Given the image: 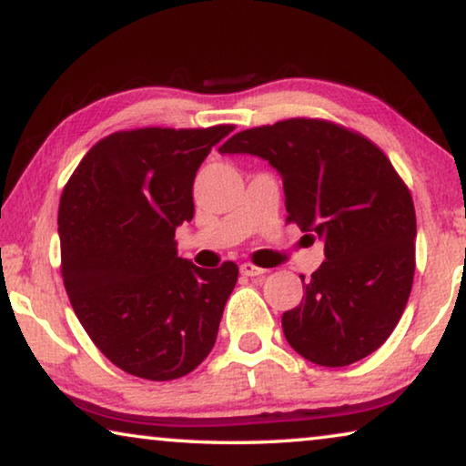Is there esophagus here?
Instances as JSON below:
<instances>
[{
	"mask_svg": "<svg viewBox=\"0 0 466 466\" xmlns=\"http://www.w3.org/2000/svg\"><path fill=\"white\" fill-rule=\"evenodd\" d=\"M239 271H241V275H246V278H262V275L267 273L265 268L256 267V265H252V262H244V265L239 267Z\"/></svg>",
	"mask_w": 466,
	"mask_h": 466,
	"instance_id": "34e87169",
	"label": "esophagus"
}]
</instances>
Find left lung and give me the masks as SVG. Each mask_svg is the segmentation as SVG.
Masks as SVG:
<instances>
[{
    "label": "left lung",
    "instance_id": "obj_1",
    "mask_svg": "<svg viewBox=\"0 0 466 466\" xmlns=\"http://www.w3.org/2000/svg\"><path fill=\"white\" fill-rule=\"evenodd\" d=\"M220 153L267 159L283 180L288 222L323 241L326 260L281 317L289 347L326 368L374 353L406 309L416 265L414 201L387 155L307 117L238 132Z\"/></svg>",
    "mask_w": 466,
    "mask_h": 466
}]
</instances>
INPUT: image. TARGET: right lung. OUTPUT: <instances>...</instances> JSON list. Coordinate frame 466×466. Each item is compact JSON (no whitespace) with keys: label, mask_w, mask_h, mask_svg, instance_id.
I'll list each match as a JSON object with an SVG mask.
<instances>
[{"label":"right lung","mask_w":466,"mask_h":466,"mask_svg":"<svg viewBox=\"0 0 466 466\" xmlns=\"http://www.w3.org/2000/svg\"><path fill=\"white\" fill-rule=\"evenodd\" d=\"M231 130L109 134L60 198V271L73 311L100 353L138 379H180L217 342L239 268L195 267L178 256L174 233L193 218L201 161Z\"/></svg>","instance_id":"1"}]
</instances>
